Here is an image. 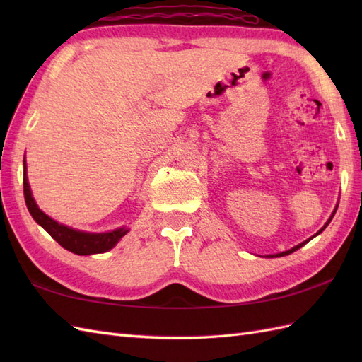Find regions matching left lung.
Wrapping results in <instances>:
<instances>
[{
  "label": "left lung",
  "instance_id": "left-lung-1",
  "mask_svg": "<svg viewBox=\"0 0 362 362\" xmlns=\"http://www.w3.org/2000/svg\"><path fill=\"white\" fill-rule=\"evenodd\" d=\"M334 213H336V209H334V211H333V214H332V218H329V219L327 221V224H325L324 227H322V228L319 230V232H317L316 235H314V236H317L319 233H322V232H324V228H325V227H327V226L329 224V221H332V219H333V216H334ZM314 236H311V238H310V240H313V238H314ZM310 240H306V241H303V243H300L298 245H296V247H292V249H289V250H286V252H281V253H275V255H269V257H271V258H276V257H284V255H289V253H292V252H296V250H298L300 247H303V245H305L306 243H308Z\"/></svg>",
  "mask_w": 362,
  "mask_h": 362
}]
</instances>
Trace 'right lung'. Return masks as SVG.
<instances>
[{"instance_id":"right-lung-1","label":"right lung","mask_w":362,"mask_h":362,"mask_svg":"<svg viewBox=\"0 0 362 362\" xmlns=\"http://www.w3.org/2000/svg\"><path fill=\"white\" fill-rule=\"evenodd\" d=\"M23 189H25V201H26L30 216L34 218V221L38 226H42L46 232L54 238V240L62 245L64 249L76 253V255L104 253L107 250H110L112 247H115L121 238L129 232L126 227H121L107 233H88V232H81V230H74L71 227H66L64 224H59L57 221L49 218L48 214H45L37 206L33 193H30V188H29V182L26 175V163H25V174H23Z\"/></svg>"}]
</instances>
